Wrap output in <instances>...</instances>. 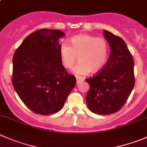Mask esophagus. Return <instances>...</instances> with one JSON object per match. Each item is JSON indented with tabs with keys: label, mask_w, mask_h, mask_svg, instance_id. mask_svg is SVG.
I'll return each mask as SVG.
<instances>
[{
	"label": "esophagus",
	"mask_w": 147,
	"mask_h": 147,
	"mask_svg": "<svg viewBox=\"0 0 147 147\" xmlns=\"http://www.w3.org/2000/svg\"><path fill=\"white\" fill-rule=\"evenodd\" d=\"M76 81H77V83L79 84V83H80V82H82V81H83V79H82V78H79V77H77Z\"/></svg>",
	"instance_id": "1"
}]
</instances>
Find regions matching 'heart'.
Returning <instances> with one entry per match:
<instances>
[{"label":"heart","mask_w":147,"mask_h":147,"mask_svg":"<svg viewBox=\"0 0 147 147\" xmlns=\"http://www.w3.org/2000/svg\"><path fill=\"white\" fill-rule=\"evenodd\" d=\"M69 44L66 42L60 44L61 60L65 68L70 69L76 62L78 56L80 62L72 70L77 76H85L91 70H100L108 59L109 46L103 38L80 34L72 36Z\"/></svg>","instance_id":"1"}]
</instances>
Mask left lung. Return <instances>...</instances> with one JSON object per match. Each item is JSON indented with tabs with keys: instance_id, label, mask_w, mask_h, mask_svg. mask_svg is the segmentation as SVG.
<instances>
[{
	"instance_id": "obj_1",
	"label": "left lung",
	"mask_w": 147,
	"mask_h": 147,
	"mask_svg": "<svg viewBox=\"0 0 147 147\" xmlns=\"http://www.w3.org/2000/svg\"><path fill=\"white\" fill-rule=\"evenodd\" d=\"M103 32L111 54L100 71L85 79L90 85L86 102L92 113L109 115L123 106L134 87V62L121 38L107 30Z\"/></svg>"
}]
</instances>
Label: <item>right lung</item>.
<instances>
[{
	"label": "right lung",
	"mask_w": 147,
	"mask_h": 147,
	"mask_svg": "<svg viewBox=\"0 0 147 147\" xmlns=\"http://www.w3.org/2000/svg\"><path fill=\"white\" fill-rule=\"evenodd\" d=\"M56 29L38 30L27 36L13 57L12 84L26 106L40 115L59 111L76 84L62 65Z\"/></svg>",
	"instance_id": "obj_1"
}]
</instances>
